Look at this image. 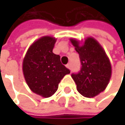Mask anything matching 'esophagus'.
<instances>
[{
    "mask_svg": "<svg viewBox=\"0 0 125 125\" xmlns=\"http://www.w3.org/2000/svg\"><path fill=\"white\" fill-rule=\"evenodd\" d=\"M66 67H67L68 69H70H70H71V65H70V63H68L67 65H66Z\"/></svg>",
    "mask_w": 125,
    "mask_h": 125,
    "instance_id": "esophagus-1",
    "label": "esophagus"
}]
</instances>
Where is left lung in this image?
<instances>
[{"mask_svg": "<svg viewBox=\"0 0 125 125\" xmlns=\"http://www.w3.org/2000/svg\"><path fill=\"white\" fill-rule=\"evenodd\" d=\"M79 55L81 67L72 77L76 88L85 97H94L103 92L111 76V65L105 51L93 37H88L81 46L79 42L70 39Z\"/></svg>", "mask_w": 125, "mask_h": 125, "instance_id": "8db88e82", "label": "left lung"}]
</instances>
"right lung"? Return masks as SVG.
I'll use <instances>...</instances> for the list:
<instances>
[{
	"label": "right lung",
	"instance_id": "right-lung-1",
	"mask_svg": "<svg viewBox=\"0 0 125 125\" xmlns=\"http://www.w3.org/2000/svg\"><path fill=\"white\" fill-rule=\"evenodd\" d=\"M56 39L50 36L40 38L32 44L23 61V72L28 85L33 93L49 97L57 91L58 84L69 69L53 53Z\"/></svg>",
	"mask_w": 125,
	"mask_h": 125
}]
</instances>
